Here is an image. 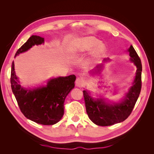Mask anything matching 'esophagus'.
I'll return each mask as SVG.
<instances>
[{
  "label": "esophagus",
  "mask_w": 154,
  "mask_h": 154,
  "mask_svg": "<svg viewBox=\"0 0 154 154\" xmlns=\"http://www.w3.org/2000/svg\"><path fill=\"white\" fill-rule=\"evenodd\" d=\"M75 83H76V85L77 87H81L83 86V83H84V82H83V80H82V78H78L76 79V82H75Z\"/></svg>",
  "instance_id": "1"
}]
</instances>
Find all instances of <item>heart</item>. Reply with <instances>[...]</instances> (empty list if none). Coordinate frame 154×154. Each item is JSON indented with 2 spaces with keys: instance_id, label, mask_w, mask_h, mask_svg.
Returning a JSON list of instances; mask_svg holds the SVG:
<instances>
[{
  "instance_id": "obj_1",
  "label": "heart",
  "mask_w": 154,
  "mask_h": 154,
  "mask_svg": "<svg viewBox=\"0 0 154 154\" xmlns=\"http://www.w3.org/2000/svg\"><path fill=\"white\" fill-rule=\"evenodd\" d=\"M91 60L99 58L106 51L105 44L94 36H85L73 42L71 52L74 54H80L92 49Z\"/></svg>"
}]
</instances>
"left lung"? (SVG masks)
<instances>
[{
    "label": "left lung",
    "mask_w": 154,
    "mask_h": 154,
    "mask_svg": "<svg viewBox=\"0 0 154 154\" xmlns=\"http://www.w3.org/2000/svg\"><path fill=\"white\" fill-rule=\"evenodd\" d=\"M128 51L130 60L137 67L136 77L133 86L125 96V99L120 103L109 105L100 99L94 100L83 91V96L85 103L86 111L88 118L97 125L106 127L122 122L132 113L136 105L141 89L142 64L141 59L132 45H130Z\"/></svg>",
    "instance_id": "left-lung-1"
}]
</instances>
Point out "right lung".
<instances>
[{"label": "right lung", "mask_w": 154, "mask_h": 154, "mask_svg": "<svg viewBox=\"0 0 154 154\" xmlns=\"http://www.w3.org/2000/svg\"><path fill=\"white\" fill-rule=\"evenodd\" d=\"M44 38L32 35L18 49L15 55L29 49L32 46L44 43ZM76 76L70 75L50 80L46 87L26 90L18 83L13 61L11 71V87L18 106L26 118L36 123L52 125L58 123L63 116V103L66 96L74 87Z\"/></svg>", "instance_id": "right-lung-1"}]
</instances>
